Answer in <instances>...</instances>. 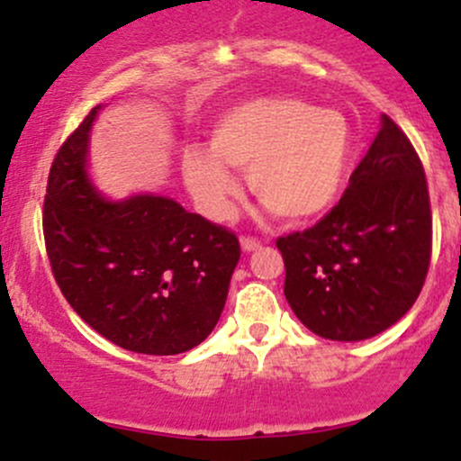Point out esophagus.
Returning <instances> with one entry per match:
<instances>
[{
  "mask_svg": "<svg viewBox=\"0 0 461 461\" xmlns=\"http://www.w3.org/2000/svg\"><path fill=\"white\" fill-rule=\"evenodd\" d=\"M241 248H244L246 252H252V250H257V248H261V241L255 240V237L241 235Z\"/></svg>",
  "mask_w": 461,
  "mask_h": 461,
  "instance_id": "34e87169",
  "label": "esophagus"
}]
</instances>
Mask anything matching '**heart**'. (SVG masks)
Returning <instances> with one entry per match:
<instances>
[{
  "label": "heart",
  "mask_w": 461,
  "mask_h": 461,
  "mask_svg": "<svg viewBox=\"0 0 461 461\" xmlns=\"http://www.w3.org/2000/svg\"><path fill=\"white\" fill-rule=\"evenodd\" d=\"M209 149L189 148L183 174L200 209L226 217L240 195L232 169L248 172V187L285 221L324 213L348 172L353 134L338 111L298 97H257L215 119Z\"/></svg>",
  "instance_id": "heart-1"
}]
</instances>
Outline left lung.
Wrapping results in <instances>:
<instances>
[{
	"label": "left lung",
	"mask_w": 461,
	"mask_h": 461,
	"mask_svg": "<svg viewBox=\"0 0 461 461\" xmlns=\"http://www.w3.org/2000/svg\"><path fill=\"white\" fill-rule=\"evenodd\" d=\"M431 232L425 167L407 134L384 115L339 203L312 229L276 240L289 307L320 338H375L416 303Z\"/></svg>",
	"instance_id": "8db88e82"
}]
</instances>
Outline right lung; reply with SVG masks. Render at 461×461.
<instances>
[{"label": "right lung", "instance_id": "add662e5", "mask_svg": "<svg viewBox=\"0 0 461 461\" xmlns=\"http://www.w3.org/2000/svg\"><path fill=\"white\" fill-rule=\"evenodd\" d=\"M95 106L56 152L43 235L56 283L93 330L143 355L204 342L240 261L237 235L163 195L106 203L86 178Z\"/></svg>", "mask_w": 461, "mask_h": 461}]
</instances>
